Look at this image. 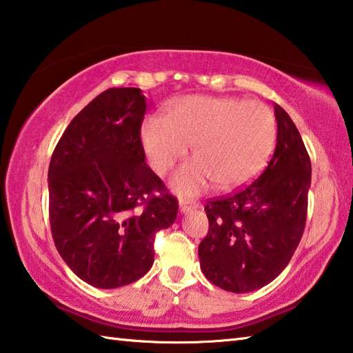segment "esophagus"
I'll return each mask as SVG.
<instances>
[{"mask_svg":"<svg viewBox=\"0 0 353 353\" xmlns=\"http://www.w3.org/2000/svg\"><path fill=\"white\" fill-rule=\"evenodd\" d=\"M199 208V203H185V202H182L181 205H179V211H181L182 214H185V213H190V211H193V210H197Z\"/></svg>","mask_w":353,"mask_h":353,"instance_id":"obj_1","label":"esophagus"}]
</instances>
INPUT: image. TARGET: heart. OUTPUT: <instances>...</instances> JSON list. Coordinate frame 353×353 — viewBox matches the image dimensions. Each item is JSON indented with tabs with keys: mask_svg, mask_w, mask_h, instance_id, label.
Returning <instances> with one entry per match:
<instances>
[{
	"mask_svg": "<svg viewBox=\"0 0 353 353\" xmlns=\"http://www.w3.org/2000/svg\"><path fill=\"white\" fill-rule=\"evenodd\" d=\"M276 119L261 101L191 95L172 101L166 119L152 115L140 130L146 159L165 174L193 145L196 157L172 176L179 194L196 196L217 182L239 188L259 174L276 143Z\"/></svg>",
	"mask_w": 353,
	"mask_h": 353,
	"instance_id": "b5f03b06",
	"label": "heart"
}]
</instances>
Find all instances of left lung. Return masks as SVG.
<instances>
[{
    "label": "left lung",
    "mask_w": 353,
    "mask_h": 353,
    "mask_svg": "<svg viewBox=\"0 0 353 353\" xmlns=\"http://www.w3.org/2000/svg\"><path fill=\"white\" fill-rule=\"evenodd\" d=\"M276 148L265 171L238 193L205 207L208 233L199 245L210 283L233 293L258 290L284 270L303 238L310 157L298 128L274 105Z\"/></svg>",
    "instance_id": "1"
}]
</instances>
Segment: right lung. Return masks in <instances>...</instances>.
Segmentation results:
<instances>
[{
	"mask_svg": "<svg viewBox=\"0 0 353 353\" xmlns=\"http://www.w3.org/2000/svg\"><path fill=\"white\" fill-rule=\"evenodd\" d=\"M139 88H111L75 115L50 159L55 247L97 288L136 283L154 262V238L177 217V199L145 163Z\"/></svg>",
	"mask_w": 353,
	"mask_h": 353,
	"instance_id": "right-lung-1",
	"label": "right lung"
}]
</instances>
